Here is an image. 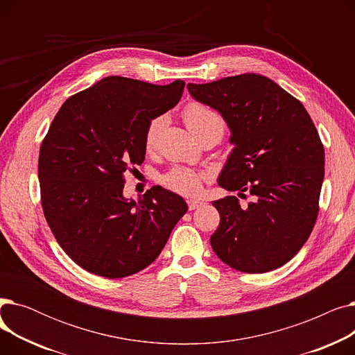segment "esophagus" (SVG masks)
Segmentation results:
<instances>
[{"label":"esophagus","instance_id":"34e87169","mask_svg":"<svg viewBox=\"0 0 355 355\" xmlns=\"http://www.w3.org/2000/svg\"><path fill=\"white\" fill-rule=\"evenodd\" d=\"M187 204H189V209H190V210H196V209H198V207L202 206V201H198V200H189Z\"/></svg>","mask_w":355,"mask_h":355}]
</instances>
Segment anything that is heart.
<instances>
[{"label":"heart","mask_w":355,"mask_h":355,"mask_svg":"<svg viewBox=\"0 0 355 355\" xmlns=\"http://www.w3.org/2000/svg\"><path fill=\"white\" fill-rule=\"evenodd\" d=\"M182 119L190 129V132L200 141L204 137L217 135L220 139L225 135L226 122L216 110L204 106L198 102H191L182 109ZM165 116H157L149 122L144 132V148L146 153H154L158 148L162 129L165 126ZM209 180V175L202 171L191 170L185 166H174L161 177V184L165 189L177 194L191 197L200 193L202 182Z\"/></svg>","instance_id":"obj_1"}]
</instances>
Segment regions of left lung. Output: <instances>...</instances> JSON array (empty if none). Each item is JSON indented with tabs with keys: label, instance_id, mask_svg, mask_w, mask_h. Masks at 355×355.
Instances as JSON below:
<instances>
[{
	"label": "left lung",
	"instance_id": "1",
	"mask_svg": "<svg viewBox=\"0 0 355 355\" xmlns=\"http://www.w3.org/2000/svg\"><path fill=\"white\" fill-rule=\"evenodd\" d=\"M191 96L217 109L236 148L218 185L253 197L213 201L220 225L214 253L230 268L265 273L288 263L306 243L320 211L324 145L304 105L273 80L243 73L189 83Z\"/></svg>",
	"mask_w": 355,
	"mask_h": 355
}]
</instances>
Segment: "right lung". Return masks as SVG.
I'll return each mask as SVG.
<instances>
[{"instance_id":"add662e5","label":"right lung","mask_w":355,"mask_h":355,"mask_svg":"<svg viewBox=\"0 0 355 355\" xmlns=\"http://www.w3.org/2000/svg\"><path fill=\"white\" fill-rule=\"evenodd\" d=\"M184 85L109 76L55 114L39 155L42 207L60 248L85 270L118 279L145 269L187 213L159 185L138 201L122 194L125 173L144 162L146 125L178 103Z\"/></svg>"}]
</instances>
